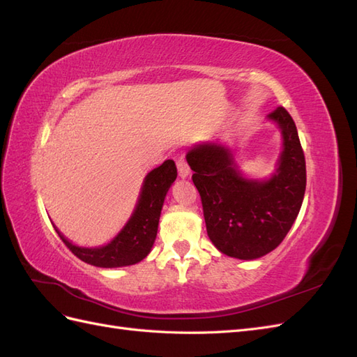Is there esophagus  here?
<instances>
[{
  "label": "esophagus",
  "mask_w": 357,
  "mask_h": 357,
  "mask_svg": "<svg viewBox=\"0 0 357 357\" xmlns=\"http://www.w3.org/2000/svg\"><path fill=\"white\" fill-rule=\"evenodd\" d=\"M177 168H178V176H180L181 178L189 177L190 168H189V165H188V162H186L185 158H178V160H177Z\"/></svg>",
  "instance_id": "obj_1"
}]
</instances>
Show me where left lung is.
I'll return each instance as SVG.
<instances>
[{
    "label": "left lung",
    "mask_w": 357,
    "mask_h": 357,
    "mask_svg": "<svg viewBox=\"0 0 357 357\" xmlns=\"http://www.w3.org/2000/svg\"><path fill=\"white\" fill-rule=\"evenodd\" d=\"M282 129L283 152L269 180H248L229 149L207 143L188 152L207 234L218 250L236 259L273 252L296 220L307 186L305 156L296 125L284 107L268 114Z\"/></svg>",
    "instance_id": "left-lung-1"
}]
</instances>
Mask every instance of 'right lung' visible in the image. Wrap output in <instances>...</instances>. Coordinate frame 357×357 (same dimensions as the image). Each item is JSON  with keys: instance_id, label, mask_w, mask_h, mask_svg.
I'll list each match as a JSON object with an SVG mask.
<instances>
[{"instance_id": "1", "label": "right lung", "mask_w": 357, "mask_h": 357, "mask_svg": "<svg viewBox=\"0 0 357 357\" xmlns=\"http://www.w3.org/2000/svg\"><path fill=\"white\" fill-rule=\"evenodd\" d=\"M177 178L174 160H165L144 178L137 207L125 228L102 247L86 248L71 244L56 228L59 238L80 261L100 268L134 265L150 253L156 240L160 210L169 186Z\"/></svg>"}]
</instances>
